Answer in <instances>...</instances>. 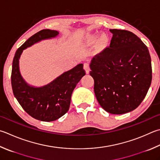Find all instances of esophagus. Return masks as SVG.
<instances>
[{"mask_svg": "<svg viewBox=\"0 0 160 160\" xmlns=\"http://www.w3.org/2000/svg\"><path fill=\"white\" fill-rule=\"evenodd\" d=\"M83 68L85 69V70L87 74L89 73V71H90V64L88 62H85L83 64Z\"/></svg>", "mask_w": 160, "mask_h": 160, "instance_id": "obj_1", "label": "esophagus"}]
</instances>
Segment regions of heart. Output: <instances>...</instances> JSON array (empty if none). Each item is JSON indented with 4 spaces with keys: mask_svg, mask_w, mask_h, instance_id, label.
I'll use <instances>...</instances> for the list:
<instances>
[{
    "mask_svg": "<svg viewBox=\"0 0 160 160\" xmlns=\"http://www.w3.org/2000/svg\"><path fill=\"white\" fill-rule=\"evenodd\" d=\"M104 40H105V36H102V37L101 38V41L104 42Z\"/></svg>",
    "mask_w": 160,
    "mask_h": 160,
    "instance_id": "b5f03b06",
    "label": "heart"
}]
</instances>
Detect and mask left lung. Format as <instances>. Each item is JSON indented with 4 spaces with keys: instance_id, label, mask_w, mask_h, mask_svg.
Here are the masks:
<instances>
[{
    "instance_id": "1",
    "label": "left lung",
    "mask_w": 160,
    "mask_h": 160,
    "mask_svg": "<svg viewBox=\"0 0 160 160\" xmlns=\"http://www.w3.org/2000/svg\"><path fill=\"white\" fill-rule=\"evenodd\" d=\"M110 31V45L92 58L90 74L102 108L122 114L134 110L145 98L152 81L151 58L146 45L133 32Z\"/></svg>"
}]
</instances>
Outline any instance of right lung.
<instances>
[{
	"label": "right lung",
	"mask_w": 160,
	"mask_h": 160,
	"mask_svg": "<svg viewBox=\"0 0 160 160\" xmlns=\"http://www.w3.org/2000/svg\"><path fill=\"white\" fill-rule=\"evenodd\" d=\"M58 34V32L48 29L35 33L17 50L12 62L11 83L14 97L27 113L35 119L45 122L56 120L68 112L72 93L86 74L83 65L79 64L65 72L47 86L34 88L28 86L21 76L19 59L26 48L44 39L55 37Z\"/></svg>",
	"instance_id": "obj_1"
}]
</instances>
